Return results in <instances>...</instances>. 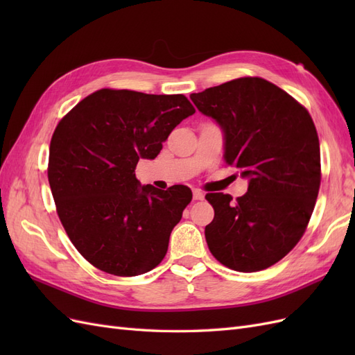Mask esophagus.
I'll use <instances>...</instances> for the list:
<instances>
[{"label": "esophagus", "mask_w": 355, "mask_h": 355, "mask_svg": "<svg viewBox=\"0 0 355 355\" xmlns=\"http://www.w3.org/2000/svg\"><path fill=\"white\" fill-rule=\"evenodd\" d=\"M192 197H194V200H202L204 194L200 189H194V191H192Z\"/></svg>", "instance_id": "1"}]
</instances>
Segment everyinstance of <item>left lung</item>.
<instances>
[{
    "label": "left lung",
    "mask_w": 355,
    "mask_h": 355,
    "mask_svg": "<svg viewBox=\"0 0 355 355\" xmlns=\"http://www.w3.org/2000/svg\"><path fill=\"white\" fill-rule=\"evenodd\" d=\"M197 110L223 132V159L249 180L243 197L210 192L206 241L240 272L277 263L302 237L320 189V142L313 118L275 84L244 77L192 93Z\"/></svg>",
    "instance_id": "8db88e82"
}]
</instances>
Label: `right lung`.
<instances>
[{
    "label": "right lung",
    "instance_id": "add662e5",
    "mask_svg": "<svg viewBox=\"0 0 355 355\" xmlns=\"http://www.w3.org/2000/svg\"><path fill=\"white\" fill-rule=\"evenodd\" d=\"M194 112L184 94L102 89L58 124L49 155L51 194L69 240L98 270L133 277L164 259L192 192L141 185L135 168L141 158L154 159Z\"/></svg>",
    "mask_w": 355,
    "mask_h": 355
}]
</instances>
